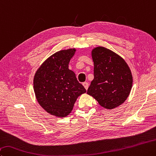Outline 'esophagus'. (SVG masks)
<instances>
[{
  "mask_svg": "<svg viewBox=\"0 0 156 156\" xmlns=\"http://www.w3.org/2000/svg\"><path fill=\"white\" fill-rule=\"evenodd\" d=\"M83 86H84V87L85 88V89H88V88H89V83H87V82H85V83H83Z\"/></svg>",
  "mask_w": 156,
  "mask_h": 156,
  "instance_id": "obj_1",
  "label": "esophagus"
}]
</instances>
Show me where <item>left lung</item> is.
Instances as JSON below:
<instances>
[{"label":"left lung","mask_w":156,"mask_h":156,"mask_svg":"<svg viewBox=\"0 0 156 156\" xmlns=\"http://www.w3.org/2000/svg\"><path fill=\"white\" fill-rule=\"evenodd\" d=\"M91 56L94 63V78L87 94L106 109L120 106L132 89L133 79L129 66L122 57L104 47L93 48Z\"/></svg>","instance_id":"1"}]
</instances>
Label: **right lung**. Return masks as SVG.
I'll return each mask as SVG.
<instances>
[{
	"instance_id": "obj_1",
	"label": "right lung",
	"mask_w": 156,
	"mask_h": 156,
	"mask_svg": "<svg viewBox=\"0 0 156 156\" xmlns=\"http://www.w3.org/2000/svg\"><path fill=\"white\" fill-rule=\"evenodd\" d=\"M75 48L60 50L45 61L34 76L33 88L38 103L49 114L66 117L72 112L78 96L86 89L78 83L69 63Z\"/></svg>"
}]
</instances>
